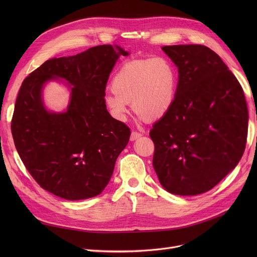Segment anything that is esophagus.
<instances>
[{"label": "esophagus", "instance_id": "34e87169", "mask_svg": "<svg viewBox=\"0 0 257 257\" xmlns=\"http://www.w3.org/2000/svg\"><path fill=\"white\" fill-rule=\"evenodd\" d=\"M142 137V133L138 132V131H132L131 132V136H130V140L131 141H136L138 139H140Z\"/></svg>", "mask_w": 257, "mask_h": 257}]
</instances>
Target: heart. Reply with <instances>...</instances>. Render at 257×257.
I'll return each mask as SVG.
<instances>
[{
	"label": "heart",
	"mask_w": 257,
	"mask_h": 257,
	"mask_svg": "<svg viewBox=\"0 0 257 257\" xmlns=\"http://www.w3.org/2000/svg\"><path fill=\"white\" fill-rule=\"evenodd\" d=\"M105 94V104L119 120H125L129 103L142 118L167 115L177 97L178 72L167 57L136 59L121 64Z\"/></svg>",
	"instance_id": "heart-1"
}]
</instances>
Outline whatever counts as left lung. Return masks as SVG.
Listing matches in <instances>:
<instances>
[{
	"mask_svg": "<svg viewBox=\"0 0 257 257\" xmlns=\"http://www.w3.org/2000/svg\"><path fill=\"white\" fill-rule=\"evenodd\" d=\"M178 67L177 97L153 125V168L171 194L194 196L217 185L245 151L244 90L217 53L202 45L161 48Z\"/></svg>",
	"mask_w": 257,
	"mask_h": 257,
	"instance_id": "obj_1",
	"label": "left lung"
}]
</instances>
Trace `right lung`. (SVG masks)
Wrapping results in <instances>:
<instances>
[{
  "mask_svg": "<svg viewBox=\"0 0 257 257\" xmlns=\"http://www.w3.org/2000/svg\"><path fill=\"white\" fill-rule=\"evenodd\" d=\"M120 47H92L74 56L52 58L27 77L20 88L11 132L18 153L44 190L66 200L98 196L109 182L117 156L130 139V128L113 118L104 101L109 74ZM61 77L71 84L65 113L48 112L43 84Z\"/></svg>",
  "mask_w": 257,
  "mask_h": 257,
  "instance_id": "1",
  "label": "right lung"
}]
</instances>
